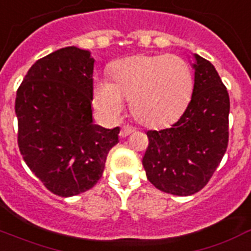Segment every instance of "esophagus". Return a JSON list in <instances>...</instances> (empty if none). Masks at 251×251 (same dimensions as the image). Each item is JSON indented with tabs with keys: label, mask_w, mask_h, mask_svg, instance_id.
<instances>
[{
	"label": "esophagus",
	"mask_w": 251,
	"mask_h": 251,
	"mask_svg": "<svg viewBox=\"0 0 251 251\" xmlns=\"http://www.w3.org/2000/svg\"><path fill=\"white\" fill-rule=\"evenodd\" d=\"M132 131H134V129H132L131 126H122L121 131H120V136H121V138H126V136L130 135Z\"/></svg>",
	"instance_id": "esophagus-1"
}]
</instances>
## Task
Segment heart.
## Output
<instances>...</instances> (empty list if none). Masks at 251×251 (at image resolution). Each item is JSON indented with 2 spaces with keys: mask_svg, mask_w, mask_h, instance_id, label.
I'll use <instances>...</instances> for the list:
<instances>
[{
  "mask_svg": "<svg viewBox=\"0 0 251 251\" xmlns=\"http://www.w3.org/2000/svg\"><path fill=\"white\" fill-rule=\"evenodd\" d=\"M115 79L95 82V103L108 120H116L131 99L140 124L162 126L175 120L191 99L192 69L178 55H139L115 67Z\"/></svg>",
  "mask_w": 251,
  "mask_h": 251,
  "instance_id": "obj_1",
  "label": "heart"
}]
</instances>
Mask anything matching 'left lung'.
Here are the masks:
<instances>
[{
	"instance_id": "8db88e82",
	"label": "left lung",
	"mask_w": 251,
	"mask_h": 251,
	"mask_svg": "<svg viewBox=\"0 0 251 251\" xmlns=\"http://www.w3.org/2000/svg\"><path fill=\"white\" fill-rule=\"evenodd\" d=\"M192 98L178 121L148 130L143 157L147 178L157 189L191 196L207 184L228 146L229 95L209 60L195 55Z\"/></svg>"
}]
</instances>
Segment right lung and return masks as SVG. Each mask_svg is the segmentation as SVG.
I'll list each match as a JSON object with an SVG mask.
<instances>
[{
    "label": "right lung",
    "instance_id": "obj_1",
    "mask_svg": "<svg viewBox=\"0 0 251 251\" xmlns=\"http://www.w3.org/2000/svg\"><path fill=\"white\" fill-rule=\"evenodd\" d=\"M90 52L75 46L38 59L16 91L18 146L30 172L56 196L93 188L119 127L93 122Z\"/></svg>",
    "mask_w": 251,
    "mask_h": 251
}]
</instances>
